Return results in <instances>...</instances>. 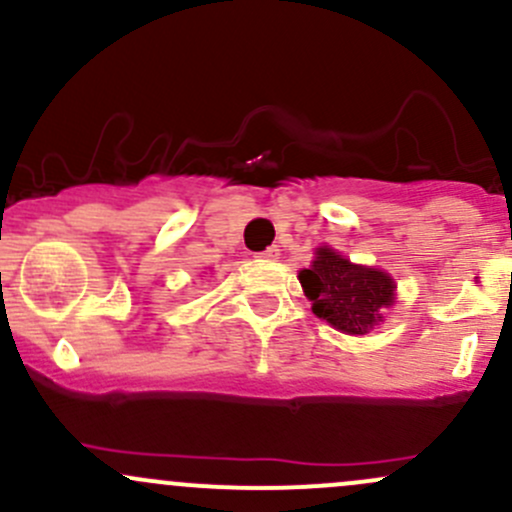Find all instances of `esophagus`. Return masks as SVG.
Segmentation results:
<instances>
[{
    "instance_id": "esophagus-1",
    "label": "esophagus",
    "mask_w": 512,
    "mask_h": 512,
    "mask_svg": "<svg viewBox=\"0 0 512 512\" xmlns=\"http://www.w3.org/2000/svg\"><path fill=\"white\" fill-rule=\"evenodd\" d=\"M278 256H280L278 246H268L266 251H261V254H258V258H266V261H276Z\"/></svg>"
}]
</instances>
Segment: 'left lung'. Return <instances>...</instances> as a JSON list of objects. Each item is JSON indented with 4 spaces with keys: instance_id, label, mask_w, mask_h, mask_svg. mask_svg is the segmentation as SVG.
I'll return each instance as SVG.
<instances>
[{
    "instance_id": "8db88e82",
    "label": "left lung",
    "mask_w": 512,
    "mask_h": 512,
    "mask_svg": "<svg viewBox=\"0 0 512 512\" xmlns=\"http://www.w3.org/2000/svg\"><path fill=\"white\" fill-rule=\"evenodd\" d=\"M300 283L320 320L346 334H366L381 322L383 307L393 305V278L378 268L354 266L332 249H317L310 268L300 271Z\"/></svg>"
}]
</instances>
